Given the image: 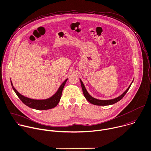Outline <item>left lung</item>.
<instances>
[{"label":"left lung","mask_w":151,"mask_h":151,"mask_svg":"<svg viewBox=\"0 0 151 151\" xmlns=\"http://www.w3.org/2000/svg\"><path fill=\"white\" fill-rule=\"evenodd\" d=\"M80 83H81V87H82V90H83V94H84V97L86 98V99L90 102L93 105H99V106H105V105H112V104H114L115 103H116L117 102L119 101L120 100H121L124 96L126 94V93L128 92L129 89L130 88L132 83L133 82V81L132 82V83L130 84V85L129 86V87L127 88V89L126 90V91L123 93L121 95H120L119 96L116 98H114V99H109V100H99V99H96V98H94L93 97H92V96H90L89 95V93L87 92V90L85 88V86L83 84V83L82 82V81L81 80V79L80 78Z\"/></svg>","instance_id":"obj_1"}]
</instances>
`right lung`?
Instances as JSON below:
<instances>
[{"mask_svg": "<svg viewBox=\"0 0 151 151\" xmlns=\"http://www.w3.org/2000/svg\"><path fill=\"white\" fill-rule=\"evenodd\" d=\"M68 79H66L59 87L57 92L50 98L46 99H42V100H37V99H30L27 97H25L24 96L21 95L17 90L14 88L13 86L11 80V85L12 86L13 90L14 92L18 96V97L20 99V100L27 106L28 107L37 109V110H46V109H49L53 108H55L59 102L60 99H61L62 92L64 88V87L67 82Z\"/></svg>", "mask_w": 151, "mask_h": 151, "instance_id": "add662e5", "label": "right lung"}]
</instances>
